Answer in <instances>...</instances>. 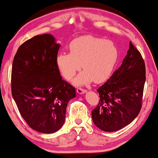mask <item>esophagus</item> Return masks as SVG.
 <instances>
[{
  "label": "esophagus",
  "instance_id": "34e87169",
  "mask_svg": "<svg viewBox=\"0 0 158 158\" xmlns=\"http://www.w3.org/2000/svg\"><path fill=\"white\" fill-rule=\"evenodd\" d=\"M76 92H77L78 94H85V92H87V91H86L85 89H81V88H78V89H76Z\"/></svg>",
  "mask_w": 158,
  "mask_h": 158
}]
</instances>
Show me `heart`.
<instances>
[{
  "label": "heart",
  "mask_w": 158,
  "mask_h": 158,
  "mask_svg": "<svg viewBox=\"0 0 158 158\" xmlns=\"http://www.w3.org/2000/svg\"><path fill=\"white\" fill-rule=\"evenodd\" d=\"M69 53H60L56 63L63 77L70 80L80 69L82 71L73 80L76 85L96 83L108 79L119 57V51L114 42L92 35H85L73 40Z\"/></svg>",
  "instance_id": "heart-1"
}]
</instances>
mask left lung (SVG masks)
<instances>
[{
	"mask_svg": "<svg viewBox=\"0 0 158 158\" xmlns=\"http://www.w3.org/2000/svg\"><path fill=\"white\" fill-rule=\"evenodd\" d=\"M145 82V62L130 41L122 65L97 89L100 101L92 111L96 127L114 132L132 123L142 108Z\"/></svg>",
	"mask_w": 158,
	"mask_h": 158,
	"instance_id": "8db88e82",
	"label": "left lung"
}]
</instances>
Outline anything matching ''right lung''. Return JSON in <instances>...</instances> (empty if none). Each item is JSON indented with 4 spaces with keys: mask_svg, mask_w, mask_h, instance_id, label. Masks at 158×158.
<instances>
[{
    "mask_svg": "<svg viewBox=\"0 0 158 158\" xmlns=\"http://www.w3.org/2000/svg\"><path fill=\"white\" fill-rule=\"evenodd\" d=\"M60 46L52 35H35L19 46L13 61V99L29 127L42 133L62 127L68 103L76 97L57 66Z\"/></svg>",
    "mask_w": 158,
    "mask_h": 158,
    "instance_id": "add662e5",
    "label": "right lung"
}]
</instances>
